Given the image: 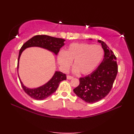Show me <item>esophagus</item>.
<instances>
[{
	"instance_id": "obj_1",
	"label": "esophagus",
	"mask_w": 134,
	"mask_h": 134,
	"mask_svg": "<svg viewBox=\"0 0 134 134\" xmlns=\"http://www.w3.org/2000/svg\"><path fill=\"white\" fill-rule=\"evenodd\" d=\"M73 78L72 76H70V75H67V79H71Z\"/></svg>"
}]
</instances>
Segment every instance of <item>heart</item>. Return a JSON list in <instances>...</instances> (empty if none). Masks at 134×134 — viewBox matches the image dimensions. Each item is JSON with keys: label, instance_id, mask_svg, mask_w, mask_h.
<instances>
[{"label": "heart", "instance_id": "heart-1", "mask_svg": "<svg viewBox=\"0 0 134 134\" xmlns=\"http://www.w3.org/2000/svg\"><path fill=\"white\" fill-rule=\"evenodd\" d=\"M104 49L99 45L87 43H72L65 52L59 53L58 62L60 67L67 70L74 60V71L87 75L94 70L104 56Z\"/></svg>", "mask_w": 134, "mask_h": 134}]
</instances>
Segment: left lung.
<instances>
[{
  "label": "left lung",
  "mask_w": 134,
  "mask_h": 134,
  "mask_svg": "<svg viewBox=\"0 0 134 134\" xmlns=\"http://www.w3.org/2000/svg\"><path fill=\"white\" fill-rule=\"evenodd\" d=\"M98 41L105 52L103 60L92 73L79 78V85L74 89L77 96L87 103L100 101L109 94L118 71L115 54L104 41Z\"/></svg>",
  "instance_id": "1"
}]
</instances>
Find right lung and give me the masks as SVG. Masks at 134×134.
<instances>
[{
  "label": "right lung",
  "instance_id": "right-lung-1",
  "mask_svg": "<svg viewBox=\"0 0 134 134\" xmlns=\"http://www.w3.org/2000/svg\"><path fill=\"white\" fill-rule=\"evenodd\" d=\"M64 39L56 38L47 35H36L29 39L22 45L19 50L17 69H18L19 60L23 51L26 48L31 47H39L49 50L55 53L56 55L59 52V50L64 45ZM19 76V75H18ZM66 79V75L60 71H56L53 77L43 86L36 89H28L22 83L19 78L20 83L22 89L28 96L37 100H42L48 97L58 89L59 83L62 81Z\"/></svg>",
  "mask_w": 134,
  "mask_h": 134
}]
</instances>
